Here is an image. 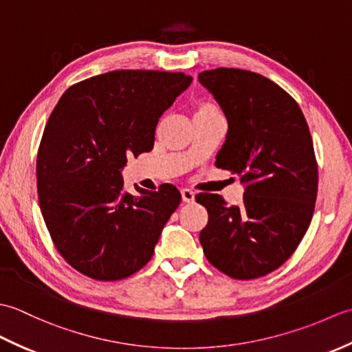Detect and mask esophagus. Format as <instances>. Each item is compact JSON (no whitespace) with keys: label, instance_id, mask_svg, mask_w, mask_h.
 I'll use <instances>...</instances> for the list:
<instances>
[{"label":"esophagus","instance_id":"obj_1","mask_svg":"<svg viewBox=\"0 0 352 352\" xmlns=\"http://www.w3.org/2000/svg\"><path fill=\"white\" fill-rule=\"evenodd\" d=\"M182 198H183V203L190 204V203H193V201H195V193H193L189 189H183L182 190Z\"/></svg>","mask_w":352,"mask_h":352}]
</instances>
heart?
<instances>
[{"label":"heart","instance_id":"b5f03b06","mask_svg":"<svg viewBox=\"0 0 352 352\" xmlns=\"http://www.w3.org/2000/svg\"><path fill=\"white\" fill-rule=\"evenodd\" d=\"M208 118H223L221 109L212 101H199L193 107V121Z\"/></svg>","mask_w":352,"mask_h":352}]
</instances>
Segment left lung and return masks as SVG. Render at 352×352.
<instances>
[{
	"mask_svg": "<svg viewBox=\"0 0 352 352\" xmlns=\"http://www.w3.org/2000/svg\"><path fill=\"white\" fill-rule=\"evenodd\" d=\"M227 118L216 166L241 177L243 203L199 193L208 222L199 233L207 260L231 278L275 271L295 252L313 218L318 163L298 102L260 74L218 68L198 76Z\"/></svg>",
	"mask_w": 352,
	"mask_h": 352,
	"instance_id": "obj_1",
	"label": "left lung"
}]
</instances>
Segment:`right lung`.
Masks as SVG:
<instances>
[{
    "instance_id": "obj_1",
    "label": "right lung",
    "mask_w": 352,
    "mask_h": 352,
    "mask_svg": "<svg viewBox=\"0 0 352 352\" xmlns=\"http://www.w3.org/2000/svg\"><path fill=\"white\" fill-rule=\"evenodd\" d=\"M192 83L183 72L111 71L71 86L37 151L39 206L57 251L78 272L116 281L151 260L182 195L124 190L130 155L151 151L160 116Z\"/></svg>"
}]
</instances>
